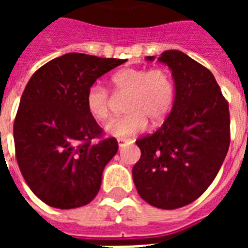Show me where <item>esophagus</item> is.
<instances>
[{"mask_svg":"<svg viewBox=\"0 0 248 248\" xmlns=\"http://www.w3.org/2000/svg\"><path fill=\"white\" fill-rule=\"evenodd\" d=\"M127 143V140H118V146L119 147H124Z\"/></svg>","mask_w":248,"mask_h":248,"instance_id":"1","label":"esophagus"}]
</instances>
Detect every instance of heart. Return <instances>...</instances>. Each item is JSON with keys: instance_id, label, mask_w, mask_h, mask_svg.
<instances>
[{"instance_id": "obj_1", "label": "heart", "mask_w": 248, "mask_h": 248, "mask_svg": "<svg viewBox=\"0 0 248 248\" xmlns=\"http://www.w3.org/2000/svg\"><path fill=\"white\" fill-rule=\"evenodd\" d=\"M115 94H127L124 103L126 115L114 118L105 124V131L111 137L124 140L138 134L151 124H162L170 114L175 101V83L165 67H130L117 71L111 77ZM87 111L97 121L110 115V94L98 83L87 89L85 95Z\"/></svg>"}]
</instances>
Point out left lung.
<instances>
[{
  "instance_id": "obj_1",
  "label": "left lung",
  "mask_w": 248,
  "mask_h": 248,
  "mask_svg": "<svg viewBox=\"0 0 248 248\" xmlns=\"http://www.w3.org/2000/svg\"><path fill=\"white\" fill-rule=\"evenodd\" d=\"M158 61L171 69L175 101L161 127L137 140L133 179L143 201L174 210L198 199L217 177L230 146L229 102L213 73L182 51H163Z\"/></svg>"
}]
</instances>
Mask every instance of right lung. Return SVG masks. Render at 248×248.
I'll use <instances>...</instances> for the list:
<instances>
[{
	"mask_svg": "<svg viewBox=\"0 0 248 248\" xmlns=\"http://www.w3.org/2000/svg\"><path fill=\"white\" fill-rule=\"evenodd\" d=\"M124 62L69 53L40 67L25 87L14 119L16 158L30 190L51 207H82L99 191L118 142L103 140L85 95L99 77Z\"/></svg>",
	"mask_w": 248,
	"mask_h": 248,
	"instance_id": "right-lung-1",
	"label": "right lung"
}]
</instances>
